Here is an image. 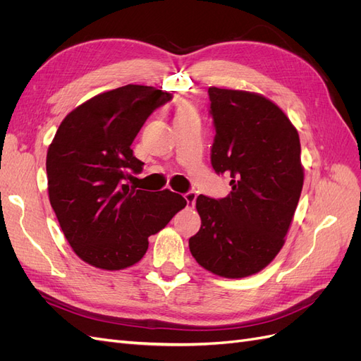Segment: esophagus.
<instances>
[{"instance_id":"obj_1","label":"esophagus","mask_w":361,"mask_h":361,"mask_svg":"<svg viewBox=\"0 0 361 361\" xmlns=\"http://www.w3.org/2000/svg\"><path fill=\"white\" fill-rule=\"evenodd\" d=\"M183 197H185V200H187L188 207H194L195 199H197V194H195L194 191H188V192L183 194Z\"/></svg>"}]
</instances>
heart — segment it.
<instances>
[{
  "mask_svg": "<svg viewBox=\"0 0 361 361\" xmlns=\"http://www.w3.org/2000/svg\"><path fill=\"white\" fill-rule=\"evenodd\" d=\"M188 116H194L192 105L185 101L176 102V105H174V118H182Z\"/></svg>",
  "mask_w": 361,
  "mask_h": 361,
  "instance_id": "heart-1",
  "label": "heart"
}]
</instances>
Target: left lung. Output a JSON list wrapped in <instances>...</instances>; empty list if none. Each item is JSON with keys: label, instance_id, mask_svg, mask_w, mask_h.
Masks as SVG:
<instances>
[{"label": "left lung", "instance_id": "obj_1", "mask_svg": "<svg viewBox=\"0 0 361 361\" xmlns=\"http://www.w3.org/2000/svg\"><path fill=\"white\" fill-rule=\"evenodd\" d=\"M207 93L215 126L211 162L218 174H231L232 191L195 200L202 227L190 251L212 274L243 279L268 267L285 245L304 182L300 137L265 96L218 87Z\"/></svg>", "mask_w": 361, "mask_h": 361}]
</instances>
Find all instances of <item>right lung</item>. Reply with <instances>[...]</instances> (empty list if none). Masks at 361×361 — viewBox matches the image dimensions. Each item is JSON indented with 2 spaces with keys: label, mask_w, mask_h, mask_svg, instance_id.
<instances>
[{
  "label": "right lung",
  "mask_w": 361,
  "mask_h": 361,
  "mask_svg": "<svg viewBox=\"0 0 361 361\" xmlns=\"http://www.w3.org/2000/svg\"><path fill=\"white\" fill-rule=\"evenodd\" d=\"M171 99L149 85L128 84L93 96L60 123L48 147V195L75 255L105 271L133 267L149 236L187 206L180 194L129 187L143 162L130 149L146 118Z\"/></svg>",
  "instance_id": "obj_1"
}]
</instances>
